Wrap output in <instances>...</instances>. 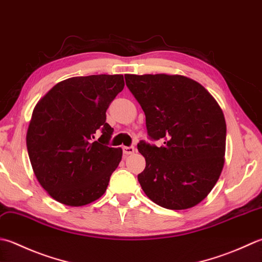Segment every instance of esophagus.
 <instances>
[{
  "instance_id": "esophagus-1",
  "label": "esophagus",
  "mask_w": 262,
  "mask_h": 262,
  "mask_svg": "<svg viewBox=\"0 0 262 262\" xmlns=\"http://www.w3.org/2000/svg\"><path fill=\"white\" fill-rule=\"evenodd\" d=\"M135 151V147L134 146H122V152H124V155H133Z\"/></svg>"
}]
</instances>
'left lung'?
<instances>
[{
  "label": "left lung",
  "mask_w": 262,
  "mask_h": 262,
  "mask_svg": "<svg viewBox=\"0 0 262 262\" xmlns=\"http://www.w3.org/2000/svg\"><path fill=\"white\" fill-rule=\"evenodd\" d=\"M126 85L145 114L148 138L138 173L143 191L158 206H196L216 185L224 167L226 121L217 101L198 81L179 75H125Z\"/></svg>",
  "instance_id": "left-lung-1"
}]
</instances>
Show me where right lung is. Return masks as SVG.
<instances>
[{"label": "right lung", "instance_id": "add662e5", "mask_svg": "<svg viewBox=\"0 0 262 262\" xmlns=\"http://www.w3.org/2000/svg\"><path fill=\"white\" fill-rule=\"evenodd\" d=\"M124 86L122 75L73 77L36 104L26 137L28 156L37 181L58 202L85 206L106 191L122 150L110 146L114 128L105 112Z\"/></svg>", "mask_w": 262, "mask_h": 262}]
</instances>
